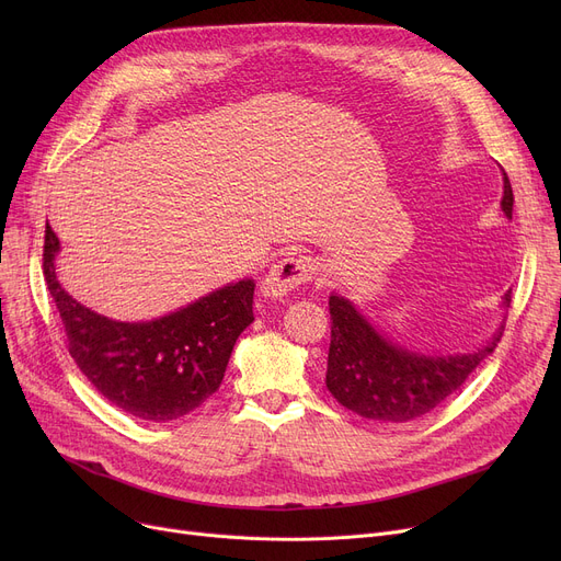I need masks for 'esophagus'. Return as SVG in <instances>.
<instances>
[{"mask_svg": "<svg viewBox=\"0 0 561 561\" xmlns=\"http://www.w3.org/2000/svg\"><path fill=\"white\" fill-rule=\"evenodd\" d=\"M313 273H316V263L311 256L288 254V256L279 259L273 265L268 277L263 279V293L268 298H284L288 290L311 282Z\"/></svg>", "mask_w": 561, "mask_h": 561, "instance_id": "1", "label": "esophagus"}]
</instances>
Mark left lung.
I'll use <instances>...</instances> for the list:
<instances>
[{
  "label": "left lung",
  "mask_w": 561,
  "mask_h": 561,
  "mask_svg": "<svg viewBox=\"0 0 561 561\" xmlns=\"http://www.w3.org/2000/svg\"><path fill=\"white\" fill-rule=\"evenodd\" d=\"M503 211L512 218L514 193L505 172ZM512 296H505L510 307ZM332 343L328 357V389L357 416L398 425L421 419L450 398L503 336V328L476 352L453 357H425L393 345L345 298H330Z\"/></svg>",
  "instance_id": "1"
}]
</instances>
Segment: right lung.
<instances>
[{
  "mask_svg": "<svg viewBox=\"0 0 561 561\" xmlns=\"http://www.w3.org/2000/svg\"><path fill=\"white\" fill-rule=\"evenodd\" d=\"M58 239L45 225L43 275L66 343L88 381L140 421H176L214 396L236 339L254 320V282L229 284L152 322H115L79 305L54 273Z\"/></svg>",
  "mask_w": 561,
  "mask_h": 561,
  "instance_id": "obj_1",
  "label": "right lung"
}]
</instances>
